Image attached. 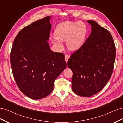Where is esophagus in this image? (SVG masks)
Listing matches in <instances>:
<instances>
[{"mask_svg":"<svg viewBox=\"0 0 123 123\" xmlns=\"http://www.w3.org/2000/svg\"><path fill=\"white\" fill-rule=\"evenodd\" d=\"M65 61H66V62H68V59H69V57H70V56H69V55H68V54H66L65 56Z\"/></svg>","mask_w":123,"mask_h":123,"instance_id":"34e87169","label":"esophagus"}]
</instances>
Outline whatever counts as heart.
Instances as JSON below:
<instances>
[{
  "mask_svg": "<svg viewBox=\"0 0 123 123\" xmlns=\"http://www.w3.org/2000/svg\"><path fill=\"white\" fill-rule=\"evenodd\" d=\"M87 32V26L83 22H64L56 27L54 34L56 39H52V42L59 49L62 48V44L57 40L66 42L69 50L76 51L83 45Z\"/></svg>",
  "mask_w": 123,
  "mask_h": 123,
  "instance_id": "obj_1",
  "label": "heart"
}]
</instances>
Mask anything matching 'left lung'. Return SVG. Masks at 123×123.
I'll return each instance as SVG.
<instances>
[{"label": "left lung", "mask_w": 123, "mask_h": 123, "mask_svg": "<svg viewBox=\"0 0 123 123\" xmlns=\"http://www.w3.org/2000/svg\"><path fill=\"white\" fill-rule=\"evenodd\" d=\"M87 22L91 25V34L67 62L73 72L72 90L85 97L98 93L105 86L112 74L116 53L109 31L94 21Z\"/></svg>", "instance_id": "1"}]
</instances>
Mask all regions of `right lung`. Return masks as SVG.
<instances>
[{
  "instance_id": "1",
  "label": "right lung",
  "mask_w": 123,
  "mask_h": 123,
  "mask_svg": "<svg viewBox=\"0 0 123 123\" xmlns=\"http://www.w3.org/2000/svg\"><path fill=\"white\" fill-rule=\"evenodd\" d=\"M50 18L45 17L21 30L11 51V68L17 86L33 99L45 98L52 92L55 80L67 66L64 54L51 51L47 42Z\"/></svg>"
}]
</instances>
